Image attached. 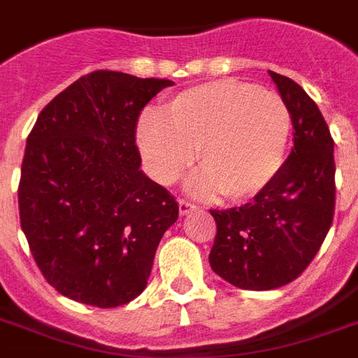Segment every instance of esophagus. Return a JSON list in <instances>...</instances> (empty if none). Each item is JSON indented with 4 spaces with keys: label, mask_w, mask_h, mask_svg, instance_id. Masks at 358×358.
<instances>
[{
    "label": "esophagus",
    "mask_w": 358,
    "mask_h": 358,
    "mask_svg": "<svg viewBox=\"0 0 358 358\" xmlns=\"http://www.w3.org/2000/svg\"><path fill=\"white\" fill-rule=\"evenodd\" d=\"M178 206H180V213H182V215H187V213L195 212L196 208H199L196 204H193V202L185 201V199H180Z\"/></svg>",
    "instance_id": "1"
}]
</instances>
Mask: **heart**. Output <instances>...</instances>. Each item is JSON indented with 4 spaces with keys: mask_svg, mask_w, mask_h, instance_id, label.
Masks as SVG:
<instances>
[{
    "mask_svg": "<svg viewBox=\"0 0 358 358\" xmlns=\"http://www.w3.org/2000/svg\"><path fill=\"white\" fill-rule=\"evenodd\" d=\"M292 131L278 94L234 80L191 87L159 115H145L137 143L152 178L174 184L196 159L202 173L191 189L243 201L266 187L282 165Z\"/></svg>",
    "mask_w": 358,
    "mask_h": 358,
    "instance_id": "heart-1",
    "label": "heart"
}]
</instances>
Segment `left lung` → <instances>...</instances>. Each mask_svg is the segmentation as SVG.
<instances>
[{"instance_id":"8db88e82","label":"left lung","mask_w":358,"mask_h":358,"mask_svg":"<svg viewBox=\"0 0 358 358\" xmlns=\"http://www.w3.org/2000/svg\"><path fill=\"white\" fill-rule=\"evenodd\" d=\"M294 126V148L255 201L210 210L217 234L210 266L243 289L292 282L314 260L334 217V141L316 102L294 80L269 70Z\"/></svg>"}]
</instances>
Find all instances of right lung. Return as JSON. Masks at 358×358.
<instances>
[{
  "label": "right lung",
  "mask_w": 358,
  "mask_h": 358,
  "mask_svg": "<svg viewBox=\"0 0 358 358\" xmlns=\"http://www.w3.org/2000/svg\"><path fill=\"white\" fill-rule=\"evenodd\" d=\"M171 80L96 70L42 109L25 145L20 224L59 294L115 308L146 288L178 202L139 171L141 111Z\"/></svg>",
  "instance_id": "add662e5"
}]
</instances>
